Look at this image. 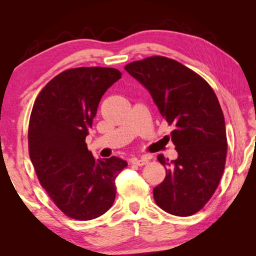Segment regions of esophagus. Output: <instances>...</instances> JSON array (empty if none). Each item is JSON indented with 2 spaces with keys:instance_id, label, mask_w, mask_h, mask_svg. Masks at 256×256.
Here are the masks:
<instances>
[{
  "instance_id": "1",
  "label": "esophagus",
  "mask_w": 256,
  "mask_h": 256,
  "mask_svg": "<svg viewBox=\"0 0 256 256\" xmlns=\"http://www.w3.org/2000/svg\"><path fill=\"white\" fill-rule=\"evenodd\" d=\"M150 158L148 156H140V158H133L132 160V164L138 165V166H143L145 164H148Z\"/></svg>"
}]
</instances>
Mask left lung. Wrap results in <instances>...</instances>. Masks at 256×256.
Segmentation results:
<instances>
[{
	"label": "left lung",
	"mask_w": 256,
	"mask_h": 256,
	"mask_svg": "<svg viewBox=\"0 0 256 256\" xmlns=\"http://www.w3.org/2000/svg\"><path fill=\"white\" fill-rule=\"evenodd\" d=\"M150 92L162 118L172 125V142L178 157L160 154L166 177L153 189L157 206L187 216L199 211L214 194L224 170V116L211 86L174 59L154 56L124 68Z\"/></svg>",
	"instance_id": "obj_1"
}]
</instances>
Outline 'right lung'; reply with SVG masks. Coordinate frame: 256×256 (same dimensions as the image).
I'll return each instance as SVG.
<instances>
[{
	"label": "right lung",
	"instance_id": "obj_1",
	"mask_svg": "<svg viewBox=\"0 0 256 256\" xmlns=\"http://www.w3.org/2000/svg\"><path fill=\"white\" fill-rule=\"evenodd\" d=\"M121 78L114 68L81 67L59 74L38 94L28 128L30 157L40 182L64 214L91 220L111 208L126 160H96L86 148L102 96Z\"/></svg>",
	"mask_w": 256,
	"mask_h": 256
}]
</instances>
